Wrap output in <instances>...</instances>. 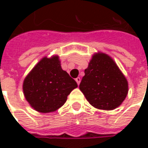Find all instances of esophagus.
I'll return each mask as SVG.
<instances>
[{
	"mask_svg": "<svg viewBox=\"0 0 148 148\" xmlns=\"http://www.w3.org/2000/svg\"><path fill=\"white\" fill-rule=\"evenodd\" d=\"M75 81H76V82L77 83V85H79V84H80V82H81V78L79 77H77V78L75 79Z\"/></svg>",
	"mask_w": 148,
	"mask_h": 148,
	"instance_id": "34e87169",
	"label": "esophagus"
}]
</instances>
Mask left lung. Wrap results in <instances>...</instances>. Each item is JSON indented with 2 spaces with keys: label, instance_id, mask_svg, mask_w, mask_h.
<instances>
[{
  "label": "left lung",
  "instance_id": "left-lung-1",
  "mask_svg": "<svg viewBox=\"0 0 148 148\" xmlns=\"http://www.w3.org/2000/svg\"><path fill=\"white\" fill-rule=\"evenodd\" d=\"M79 89L94 108L112 110L126 98L128 83L114 60L107 54L97 52L85 70Z\"/></svg>",
  "mask_w": 148,
  "mask_h": 148
}]
</instances>
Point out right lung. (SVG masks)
I'll use <instances>...</instances> for the list:
<instances>
[{
    "mask_svg": "<svg viewBox=\"0 0 148 148\" xmlns=\"http://www.w3.org/2000/svg\"><path fill=\"white\" fill-rule=\"evenodd\" d=\"M77 84L61 67L58 55L43 57L24 78L25 99L36 111L47 113L61 108Z\"/></svg>",
    "mask_w": 148,
    "mask_h": 148,
    "instance_id": "right-lung-1",
    "label": "right lung"
}]
</instances>
